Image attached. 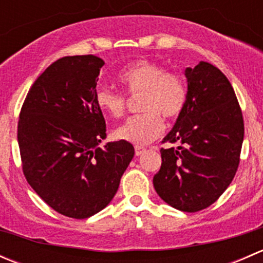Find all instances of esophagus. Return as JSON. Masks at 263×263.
<instances>
[{
    "mask_svg": "<svg viewBox=\"0 0 263 263\" xmlns=\"http://www.w3.org/2000/svg\"><path fill=\"white\" fill-rule=\"evenodd\" d=\"M145 153V148L141 147V146H135V154H136L137 156H140L141 154Z\"/></svg>",
    "mask_w": 263,
    "mask_h": 263,
    "instance_id": "obj_1",
    "label": "esophagus"
}]
</instances>
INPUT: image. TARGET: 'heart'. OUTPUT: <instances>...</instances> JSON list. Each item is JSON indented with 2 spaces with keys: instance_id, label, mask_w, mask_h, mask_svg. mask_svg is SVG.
Returning a JSON list of instances; mask_svg holds the SVG:
<instances>
[{
  "instance_id": "heart-1",
  "label": "heart",
  "mask_w": 263,
  "mask_h": 263,
  "mask_svg": "<svg viewBox=\"0 0 263 263\" xmlns=\"http://www.w3.org/2000/svg\"><path fill=\"white\" fill-rule=\"evenodd\" d=\"M119 84L129 94H140L141 115L127 119L113 132L117 140L135 145H146L163 132V116L177 118L187 99L184 81L177 73L165 72V68L150 60H137L127 65L117 76ZM95 104L104 115L118 118L124 112V97L108 87L95 91Z\"/></svg>"
}]
</instances>
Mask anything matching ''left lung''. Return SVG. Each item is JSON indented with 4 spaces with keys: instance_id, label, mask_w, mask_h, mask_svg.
<instances>
[{
    "instance_id": "left-lung-1",
    "label": "left lung",
    "mask_w": 263,
    "mask_h": 263,
    "mask_svg": "<svg viewBox=\"0 0 263 263\" xmlns=\"http://www.w3.org/2000/svg\"><path fill=\"white\" fill-rule=\"evenodd\" d=\"M187 99L164 141L160 171L153 183L161 200L196 213L213 205L229 187L239 165L245 137L242 110L227 76L209 62L184 70Z\"/></svg>"
}]
</instances>
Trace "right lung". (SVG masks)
<instances>
[{
    "instance_id": "right-lung-1",
    "label": "right lung",
    "mask_w": 263,
    "mask_h": 263,
    "mask_svg": "<svg viewBox=\"0 0 263 263\" xmlns=\"http://www.w3.org/2000/svg\"><path fill=\"white\" fill-rule=\"evenodd\" d=\"M104 61L68 55L53 62L29 90L20 112L17 142L25 178L53 210L86 219L109 205L135 148L107 137L95 104Z\"/></svg>"
}]
</instances>
